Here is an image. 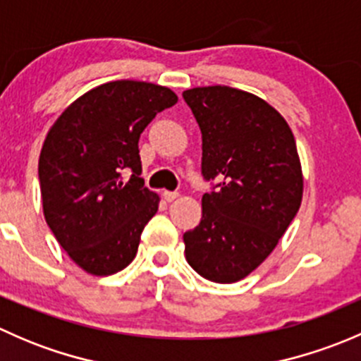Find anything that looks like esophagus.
<instances>
[{"label":"esophagus","instance_id":"esophagus-1","mask_svg":"<svg viewBox=\"0 0 361 361\" xmlns=\"http://www.w3.org/2000/svg\"><path fill=\"white\" fill-rule=\"evenodd\" d=\"M178 192H171V190H164L162 192V197H164V201H167V202H173L174 199L178 197Z\"/></svg>","mask_w":361,"mask_h":361}]
</instances>
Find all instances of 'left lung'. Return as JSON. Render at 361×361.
<instances>
[{"label":"left lung","instance_id":"1","mask_svg":"<svg viewBox=\"0 0 361 361\" xmlns=\"http://www.w3.org/2000/svg\"><path fill=\"white\" fill-rule=\"evenodd\" d=\"M202 134L201 224L183 234L190 267L235 283L276 248L302 202V169L286 120L271 104L225 85L185 90Z\"/></svg>","mask_w":361,"mask_h":361}]
</instances>
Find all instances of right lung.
Wrapping results in <instances>:
<instances>
[{
  "instance_id": "right-lung-1",
  "label": "right lung",
  "mask_w": 361,
  "mask_h": 361,
  "mask_svg": "<svg viewBox=\"0 0 361 361\" xmlns=\"http://www.w3.org/2000/svg\"><path fill=\"white\" fill-rule=\"evenodd\" d=\"M176 101L167 87L116 80L69 104L47 134L38 162L43 214L89 274H115L136 257L141 232L159 209V195L140 178L137 141Z\"/></svg>"
}]
</instances>
